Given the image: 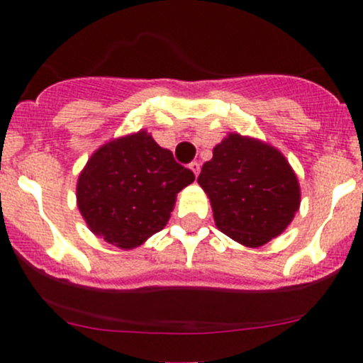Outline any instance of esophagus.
<instances>
[{
	"label": "esophagus",
	"mask_w": 363,
	"mask_h": 363,
	"mask_svg": "<svg viewBox=\"0 0 363 363\" xmlns=\"http://www.w3.org/2000/svg\"><path fill=\"white\" fill-rule=\"evenodd\" d=\"M189 169L193 170V172H194V176L198 177L199 170H201V165H199V162H191V164H189Z\"/></svg>",
	"instance_id": "esophagus-1"
}]
</instances>
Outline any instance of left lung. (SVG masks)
Listing matches in <instances>:
<instances>
[{"mask_svg": "<svg viewBox=\"0 0 363 363\" xmlns=\"http://www.w3.org/2000/svg\"><path fill=\"white\" fill-rule=\"evenodd\" d=\"M213 208L216 227L237 242L259 247L280 235L297 213V176L277 148L228 135L198 177Z\"/></svg>", "mask_w": 363, "mask_h": 363, "instance_id": "left-lung-1", "label": "left lung"}]
</instances>
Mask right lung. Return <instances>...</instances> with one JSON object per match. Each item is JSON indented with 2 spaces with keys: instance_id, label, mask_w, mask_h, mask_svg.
I'll use <instances>...</instances> for the list:
<instances>
[{
  "instance_id": "1",
  "label": "right lung",
  "mask_w": 363,
  "mask_h": 363,
  "mask_svg": "<svg viewBox=\"0 0 363 363\" xmlns=\"http://www.w3.org/2000/svg\"><path fill=\"white\" fill-rule=\"evenodd\" d=\"M193 181V170L140 131L90 157L78 177V208L95 235L133 249L167 225L177 193Z\"/></svg>"
}]
</instances>
